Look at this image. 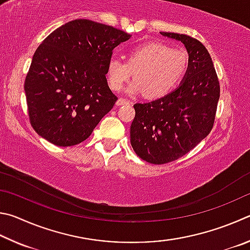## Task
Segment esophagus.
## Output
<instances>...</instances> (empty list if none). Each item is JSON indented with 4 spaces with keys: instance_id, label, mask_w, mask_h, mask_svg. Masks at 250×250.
Instances as JSON below:
<instances>
[{
    "instance_id": "esophagus-1",
    "label": "esophagus",
    "mask_w": 250,
    "mask_h": 250,
    "mask_svg": "<svg viewBox=\"0 0 250 250\" xmlns=\"http://www.w3.org/2000/svg\"><path fill=\"white\" fill-rule=\"evenodd\" d=\"M116 104H117V105H126V104H130V102H129L128 100H126V99H123V98H120V99L117 100Z\"/></svg>"
}]
</instances>
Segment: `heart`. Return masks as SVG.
<instances>
[{"instance_id": "obj_1", "label": "heart", "mask_w": 250, "mask_h": 250, "mask_svg": "<svg viewBox=\"0 0 250 250\" xmlns=\"http://www.w3.org/2000/svg\"><path fill=\"white\" fill-rule=\"evenodd\" d=\"M189 69V54L181 48L160 42H147L126 51V61L111 58L106 64V78L114 91H120L133 77L135 81L126 92L145 93L158 99L170 93L185 78Z\"/></svg>"}]
</instances>
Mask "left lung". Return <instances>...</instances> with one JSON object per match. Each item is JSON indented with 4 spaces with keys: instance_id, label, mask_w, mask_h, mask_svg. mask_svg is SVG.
Masks as SVG:
<instances>
[{
    "instance_id": "obj_1",
    "label": "left lung",
    "mask_w": 250,
    "mask_h": 250,
    "mask_svg": "<svg viewBox=\"0 0 250 250\" xmlns=\"http://www.w3.org/2000/svg\"><path fill=\"white\" fill-rule=\"evenodd\" d=\"M160 34L186 46L189 69L171 93L134 105L130 144L138 157L154 165L181 158L211 133L221 94L215 68L203 43L185 34Z\"/></svg>"
}]
</instances>
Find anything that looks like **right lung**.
Masks as SVG:
<instances>
[{"mask_svg":"<svg viewBox=\"0 0 250 250\" xmlns=\"http://www.w3.org/2000/svg\"><path fill=\"white\" fill-rule=\"evenodd\" d=\"M130 35L90 20H74L43 39L25 79L28 117L39 136L56 146L89 138L117 101L107 84L113 49Z\"/></svg>","mask_w":250,"mask_h":250,"instance_id":"right-lung-1","label":"right lung"}]
</instances>
